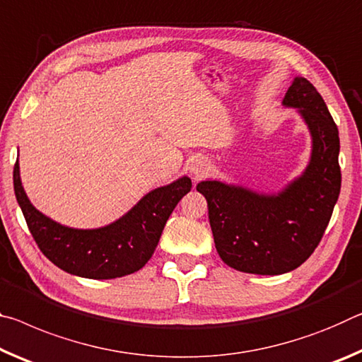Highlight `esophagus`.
<instances>
[{
    "label": "esophagus",
    "instance_id": "esophagus-1",
    "mask_svg": "<svg viewBox=\"0 0 362 362\" xmlns=\"http://www.w3.org/2000/svg\"><path fill=\"white\" fill-rule=\"evenodd\" d=\"M206 167H209V163L205 162V160H194L192 162V167H191V171L194 175H202L204 171L206 170Z\"/></svg>",
    "mask_w": 362,
    "mask_h": 362
}]
</instances>
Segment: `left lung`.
<instances>
[{
  "mask_svg": "<svg viewBox=\"0 0 362 362\" xmlns=\"http://www.w3.org/2000/svg\"><path fill=\"white\" fill-rule=\"evenodd\" d=\"M282 103L298 109L313 136L310 165L298 180L276 195L220 181L197 185L221 259L250 274H284L303 264L321 242L340 194L339 128L322 96L297 76Z\"/></svg>",
  "mask_w": 362,
  "mask_h": 362,
  "instance_id": "obj_1",
  "label": "left lung"
}]
</instances>
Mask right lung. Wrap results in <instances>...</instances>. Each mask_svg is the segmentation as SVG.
I'll return each instance as SVG.
<instances>
[{
  "instance_id": "right-lung-1",
  "label": "right lung",
  "mask_w": 362,
  "mask_h": 362,
  "mask_svg": "<svg viewBox=\"0 0 362 362\" xmlns=\"http://www.w3.org/2000/svg\"><path fill=\"white\" fill-rule=\"evenodd\" d=\"M187 176L142 197L120 220L99 229H72L40 213L23 192L19 162L14 165V192L28 230L49 262L88 279H115L139 271L149 262L167 220L191 191Z\"/></svg>"
}]
</instances>
